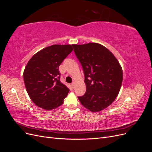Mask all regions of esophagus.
<instances>
[{"instance_id": "esophagus-1", "label": "esophagus", "mask_w": 152, "mask_h": 152, "mask_svg": "<svg viewBox=\"0 0 152 152\" xmlns=\"http://www.w3.org/2000/svg\"><path fill=\"white\" fill-rule=\"evenodd\" d=\"M74 84H75L74 82H72V88H74Z\"/></svg>"}]
</instances>
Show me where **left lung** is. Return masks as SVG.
I'll list each match as a JSON object with an SVG mask.
<instances>
[{
    "instance_id": "8db88e82",
    "label": "left lung",
    "mask_w": 152,
    "mask_h": 152,
    "mask_svg": "<svg viewBox=\"0 0 152 152\" xmlns=\"http://www.w3.org/2000/svg\"><path fill=\"white\" fill-rule=\"evenodd\" d=\"M74 52L83 68L86 92L79 99L92 112H98L111 104L121 90L122 67L112 52L103 45L89 42L73 44Z\"/></svg>"
}]
</instances>
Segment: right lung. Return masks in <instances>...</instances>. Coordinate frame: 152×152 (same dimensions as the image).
<instances>
[{"label":"right lung","mask_w":152,"mask_h":152,"mask_svg":"<svg viewBox=\"0 0 152 152\" xmlns=\"http://www.w3.org/2000/svg\"><path fill=\"white\" fill-rule=\"evenodd\" d=\"M73 45H50L35 53L27 63L23 72L26 90L37 107L51 110L63 104L70 90L59 80V66Z\"/></svg>","instance_id":"1"}]
</instances>
